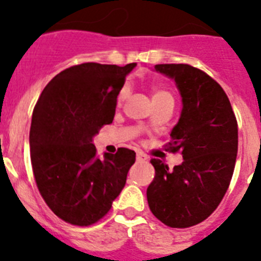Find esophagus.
Listing matches in <instances>:
<instances>
[{"instance_id": "obj_1", "label": "esophagus", "mask_w": 261, "mask_h": 261, "mask_svg": "<svg viewBox=\"0 0 261 261\" xmlns=\"http://www.w3.org/2000/svg\"><path fill=\"white\" fill-rule=\"evenodd\" d=\"M136 158H137L138 162H145V161H147V156L144 153H141V151H137V156Z\"/></svg>"}]
</instances>
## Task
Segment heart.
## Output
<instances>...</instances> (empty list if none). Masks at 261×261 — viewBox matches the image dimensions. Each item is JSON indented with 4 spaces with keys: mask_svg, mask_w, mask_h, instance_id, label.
Wrapping results in <instances>:
<instances>
[{
    "mask_svg": "<svg viewBox=\"0 0 261 261\" xmlns=\"http://www.w3.org/2000/svg\"><path fill=\"white\" fill-rule=\"evenodd\" d=\"M126 96H128V91H126V89H121V91L119 93V95H117V103L119 105H121V103L124 102L126 99ZM165 98H171V94L168 93L167 90H163L161 89V87H154L153 89V93H151V99L154 100H159V99H165Z\"/></svg>",
    "mask_w": 261,
    "mask_h": 261,
    "instance_id": "heart-1",
    "label": "heart"
}]
</instances>
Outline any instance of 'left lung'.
<instances>
[{
  "instance_id": "left-lung-1",
  "label": "left lung",
  "mask_w": 261,
  "mask_h": 261,
  "mask_svg": "<svg viewBox=\"0 0 261 261\" xmlns=\"http://www.w3.org/2000/svg\"><path fill=\"white\" fill-rule=\"evenodd\" d=\"M156 71L174 78L183 99L180 119L168 151L183 163L168 170L150 161L155 175L146 196L151 213L170 227L186 229L206 220L222 201L238 153V123L218 82L188 64H159Z\"/></svg>"
}]
</instances>
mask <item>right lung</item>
Returning <instances> with one entry per match:
<instances>
[{
	"label": "right lung",
	"mask_w": 261,
	"mask_h": 261,
	"mask_svg": "<svg viewBox=\"0 0 261 261\" xmlns=\"http://www.w3.org/2000/svg\"><path fill=\"white\" fill-rule=\"evenodd\" d=\"M135 66H70L50 81L36 102L30 129L32 171L45 204L65 222L96 223L125 186L135 151L119 147L100 159L93 138L112 123L117 95Z\"/></svg>",
	"instance_id": "1"
}]
</instances>
